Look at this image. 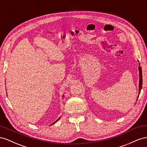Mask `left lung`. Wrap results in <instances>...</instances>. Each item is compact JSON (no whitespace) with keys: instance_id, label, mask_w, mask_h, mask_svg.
<instances>
[{"instance_id":"left-lung-1","label":"left lung","mask_w":147,"mask_h":147,"mask_svg":"<svg viewBox=\"0 0 147 147\" xmlns=\"http://www.w3.org/2000/svg\"><path fill=\"white\" fill-rule=\"evenodd\" d=\"M139 93L140 94V90L142 89V68L140 66L139 67ZM137 98H139V96H138Z\"/></svg>"}]
</instances>
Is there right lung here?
<instances>
[{
	"instance_id": "1",
	"label": "right lung",
	"mask_w": 147,
	"mask_h": 147,
	"mask_svg": "<svg viewBox=\"0 0 147 147\" xmlns=\"http://www.w3.org/2000/svg\"><path fill=\"white\" fill-rule=\"evenodd\" d=\"M60 119V118H58V119H57V121H55V123H53V124H54V123H56V122H57V121H58V119Z\"/></svg>"
}]
</instances>
